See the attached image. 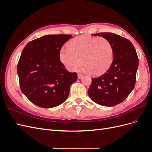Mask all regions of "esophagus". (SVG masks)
Segmentation results:
<instances>
[{
    "label": "esophagus",
    "instance_id": "1",
    "mask_svg": "<svg viewBox=\"0 0 152 152\" xmlns=\"http://www.w3.org/2000/svg\"><path fill=\"white\" fill-rule=\"evenodd\" d=\"M83 74H82V73H78V79H82V77H83Z\"/></svg>",
    "mask_w": 152,
    "mask_h": 152
}]
</instances>
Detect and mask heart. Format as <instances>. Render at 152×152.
<instances>
[{
  "label": "heart",
  "mask_w": 152,
  "mask_h": 152,
  "mask_svg": "<svg viewBox=\"0 0 152 152\" xmlns=\"http://www.w3.org/2000/svg\"><path fill=\"white\" fill-rule=\"evenodd\" d=\"M114 51L111 42L104 37L80 35L72 39L68 48H61L59 56L68 70H78L83 61L91 73L99 75L105 73L113 60Z\"/></svg>",
  "instance_id": "obj_1"
}]
</instances>
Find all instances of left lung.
Returning a JSON list of instances; mask_svg holds the SVG:
<instances>
[{"label":"left lung","instance_id":"obj_1","mask_svg":"<svg viewBox=\"0 0 152 152\" xmlns=\"http://www.w3.org/2000/svg\"><path fill=\"white\" fill-rule=\"evenodd\" d=\"M102 36L111 42L114 51L111 66L104 74L92 78L88 94L94 102L113 107L125 100L136 84L138 57L129 40L113 33L94 34Z\"/></svg>","mask_w":152,"mask_h":152}]
</instances>
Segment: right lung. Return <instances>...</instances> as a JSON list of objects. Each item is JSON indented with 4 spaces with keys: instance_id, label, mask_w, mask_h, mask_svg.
<instances>
[{
    "instance_id": "right-lung-1",
    "label": "right lung",
    "mask_w": 152,
    "mask_h": 152,
    "mask_svg": "<svg viewBox=\"0 0 152 152\" xmlns=\"http://www.w3.org/2000/svg\"><path fill=\"white\" fill-rule=\"evenodd\" d=\"M71 35H48L31 40L23 50L17 66L20 88L41 108L57 107L67 99L76 72H69L59 59L63 45Z\"/></svg>"
}]
</instances>
